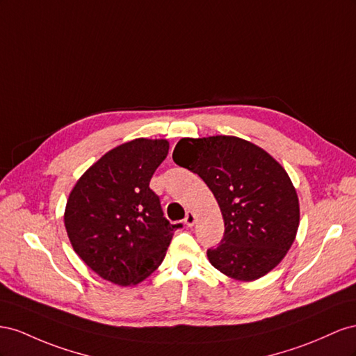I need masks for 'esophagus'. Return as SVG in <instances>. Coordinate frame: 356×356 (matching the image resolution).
Instances as JSON below:
<instances>
[{"instance_id": "esophagus-1", "label": "esophagus", "mask_w": 356, "mask_h": 356, "mask_svg": "<svg viewBox=\"0 0 356 356\" xmlns=\"http://www.w3.org/2000/svg\"><path fill=\"white\" fill-rule=\"evenodd\" d=\"M195 222H197V215L194 211H188L186 213V218H185V223L188 227H194L195 225Z\"/></svg>"}]
</instances>
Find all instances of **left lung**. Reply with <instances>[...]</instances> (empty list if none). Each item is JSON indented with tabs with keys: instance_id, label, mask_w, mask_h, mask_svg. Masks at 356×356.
Returning <instances> with one entry per match:
<instances>
[{
	"instance_id": "left-lung-1",
	"label": "left lung",
	"mask_w": 356,
	"mask_h": 356,
	"mask_svg": "<svg viewBox=\"0 0 356 356\" xmlns=\"http://www.w3.org/2000/svg\"><path fill=\"white\" fill-rule=\"evenodd\" d=\"M172 159L206 181L222 211L223 238L207 250L213 267L252 282L280 264L297 236L300 202L276 159L234 136L181 138Z\"/></svg>"
}]
</instances>
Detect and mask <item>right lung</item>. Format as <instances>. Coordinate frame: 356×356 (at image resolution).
I'll return each instance as SVG.
<instances>
[{
  "mask_svg": "<svg viewBox=\"0 0 356 356\" xmlns=\"http://www.w3.org/2000/svg\"><path fill=\"white\" fill-rule=\"evenodd\" d=\"M165 138H136L108 150L77 180L64 223L71 246L99 277L134 286L164 259L175 228L149 188L168 154Z\"/></svg>",
  "mask_w": 356,
  "mask_h": 356,
  "instance_id": "add662e5",
  "label": "right lung"
}]
</instances>
